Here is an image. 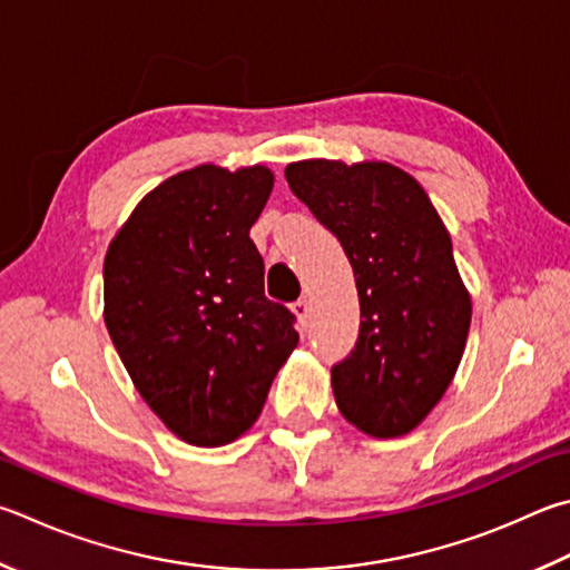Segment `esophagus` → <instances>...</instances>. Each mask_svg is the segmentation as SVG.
<instances>
[{
    "mask_svg": "<svg viewBox=\"0 0 570 570\" xmlns=\"http://www.w3.org/2000/svg\"><path fill=\"white\" fill-rule=\"evenodd\" d=\"M292 312L296 314L298 324L306 326V324H308V316H312V306H308L306 298H298V302H294V304H292Z\"/></svg>",
    "mask_w": 570,
    "mask_h": 570,
    "instance_id": "esophagus-1",
    "label": "esophagus"
}]
</instances>
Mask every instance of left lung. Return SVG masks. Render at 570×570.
I'll list each match as a JSON object with an SVG mask.
<instances>
[{"instance_id": "obj_1", "label": "left lung", "mask_w": 570, "mask_h": 570, "mask_svg": "<svg viewBox=\"0 0 570 570\" xmlns=\"http://www.w3.org/2000/svg\"><path fill=\"white\" fill-rule=\"evenodd\" d=\"M286 181L354 268L361 326L331 368L336 406L368 436H403L446 393L471 326L446 226L421 184L386 161H296Z\"/></svg>"}]
</instances>
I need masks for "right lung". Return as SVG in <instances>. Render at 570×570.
Returning a JSON list of instances; mask_svg holds the SVG:
<instances>
[{"instance_id": "1", "label": "right lung", "mask_w": 570, "mask_h": 570, "mask_svg": "<svg viewBox=\"0 0 570 570\" xmlns=\"http://www.w3.org/2000/svg\"><path fill=\"white\" fill-rule=\"evenodd\" d=\"M272 186L262 164L181 171L144 196L105 258L114 348L149 409L191 446L249 431L298 344L296 316L264 294L249 239Z\"/></svg>"}]
</instances>
